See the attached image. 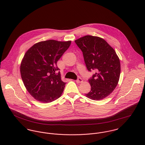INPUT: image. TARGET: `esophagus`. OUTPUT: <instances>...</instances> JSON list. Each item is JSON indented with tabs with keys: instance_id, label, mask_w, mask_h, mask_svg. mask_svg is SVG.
Returning <instances> with one entry per match:
<instances>
[{
	"instance_id": "1",
	"label": "esophagus",
	"mask_w": 145,
	"mask_h": 145,
	"mask_svg": "<svg viewBox=\"0 0 145 145\" xmlns=\"http://www.w3.org/2000/svg\"><path fill=\"white\" fill-rule=\"evenodd\" d=\"M83 82V79L81 78H79L76 80V83H82Z\"/></svg>"
}]
</instances>
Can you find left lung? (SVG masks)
Segmentation results:
<instances>
[{"instance_id": "obj_1", "label": "left lung", "mask_w": 145, "mask_h": 145, "mask_svg": "<svg viewBox=\"0 0 145 145\" xmlns=\"http://www.w3.org/2000/svg\"><path fill=\"white\" fill-rule=\"evenodd\" d=\"M75 42L83 52L87 69L95 71L89 79L91 90L85 95L94 101L103 99L114 90L119 82L120 59L114 50L101 37L87 35Z\"/></svg>"}]
</instances>
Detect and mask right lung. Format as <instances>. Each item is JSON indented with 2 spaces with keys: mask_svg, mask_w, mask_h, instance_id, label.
Here are the masks:
<instances>
[{
  "mask_svg": "<svg viewBox=\"0 0 145 145\" xmlns=\"http://www.w3.org/2000/svg\"><path fill=\"white\" fill-rule=\"evenodd\" d=\"M71 41L50 40L35 43L24 55L20 66L21 78L29 93L43 103L60 98L66 83L61 79L57 62L68 49Z\"/></svg>",
  "mask_w": 145,
  "mask_h": 145,
  "instance_id": "add662e5",
  "label": "right lung"
}]
</instances>
